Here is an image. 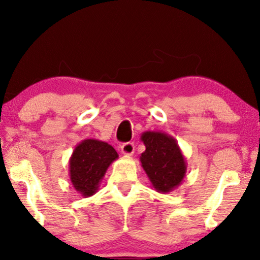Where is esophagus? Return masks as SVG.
<instances>
[{"label":"esophagus","mask_w":260,"mask_h":260,"mask_svg":"<svg viewBox=\"0 0 260 260\" xmlns=\"http://www.w3.org/2000/svg\"><path fill=\"white\" fill-rule=\"evenodd\" d=\"M120 151H122V154L126 155V156H130L134 154L135 151V145L134 143H131V142H127V143H124L122 147H120Z\"/></svg>","instance_id":"obj_1"}]
</instances>
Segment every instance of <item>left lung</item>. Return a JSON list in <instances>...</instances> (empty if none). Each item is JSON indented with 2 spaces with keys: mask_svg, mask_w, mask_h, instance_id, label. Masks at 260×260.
<instances>
[{
  "mask_svg": "<svg viewBox=\"0 0 260 260\" xmlns=\"http://www.w3.org/2000/svg\"><path fill=\"white\" fill-rule=\"evenodd\" d=\"M141 141L145 151L140 161L156 191L166 194L179 187L186 176L187 163L175 138L162 131H145Z\"/></svg>",
  "mask_w": 260,
  "mask_h": 260,
  "instance_id": "obj_1",
  "label": "left lung"
}]
</instances>
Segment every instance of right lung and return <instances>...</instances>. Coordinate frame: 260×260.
<instances>
[{
	"instance_id": "obj_1",
	"label": "right lung",
	"mask_w": 260,
	"mask_h": 260,
	"mask_svg": "<svg viewBox=\"0 0 260 260\" xmlns=\"http://www.w3.org/2000/svg\"><path fill=\"white\" fill-rule=\"evenodd\" d=\"M118 158L112 145L103 141L84 140L74 148L70 158V180L81 197L97 193L110 165Z\"/></svg>"
}]
</instances>
